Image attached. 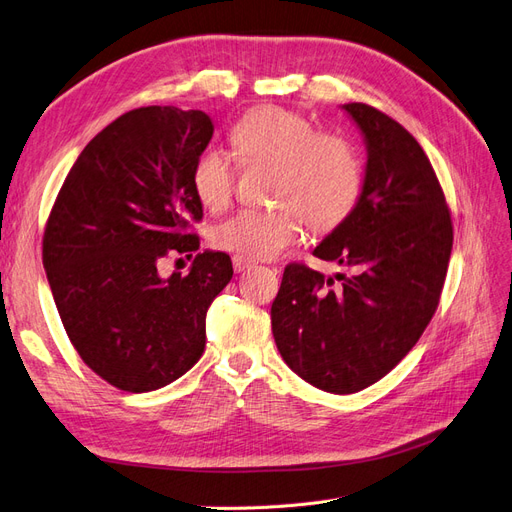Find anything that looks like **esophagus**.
<instances>
[{
    "instance_id": "obj_1",
    "label": "esophagus",
    "mask_w": 512,
    "mask_h": 512,
    "mask_svg": "<svg viewBox=\"0 0 512 512\" xmlns=\"http://www.w3.org/2000/svg\"><path fill=\"white\" fill-rule=\"evenodd\" d=\"M250 267H254L252 260H247L243 256H232V269H235L237 273H243V271H247Z\"/></svg>"
}]
</instances>
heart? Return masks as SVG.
I'll return each mask as SVG.
<instances>
[{"label":"heart","mask_w":512,"mask_h":512,"mask_svg":"<svg viewBox=\"0 0 512 512\" xmlns=\"http://www.w3.org/2000/svg\"><path fill=\"white\" fill-rule=\"evenodd\" d=\"M232 145L245 162L275 166L273 211L241 209L215 226L218 250L247 260L273 258L303 232V218L314 230H329L354 209L363 168L352 145L335 134L316 132L307 117L282 106L247 113L232 128ZM200 205L222 211L232 196L235 166L220 147H205L192 170Z\"/></svg>","instance_id":"heart-1"}]
</instances>
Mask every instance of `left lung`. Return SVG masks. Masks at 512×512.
Segmentation results:
<instances>
[{"mask_svg":"<svg viewBox=\"0 0 512 512\" xmlns=\"http://www.w3.org/2000/svg\"><path fill=\"white\" fill-rule=\"evenodd\" d=\"M359 128L367 162L359 200L314 256L352 269L324 277L288 265L271 305L286 365L305 382L348 395L404 359L436 312L453 250V224L416 138L374 106H339ZM343 284L328 286L334 280Z\"/></svg>","mask_w":512,"mask_h":512,"instance_id":"left-lung-1","label":"left lung"}]
</instances>
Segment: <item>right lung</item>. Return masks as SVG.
Here are the masks:
<instances>
[{"instance_id":"add662e5","label":"right lung","mask_w":512,"mask_h":512,"mask_svg":"<svg viewBox=\"0 0 512 512\" xmlns=\"http://www.w3.org/2000/svg\"><path fill=\"white\" fill-rule=\"evenodd\" d=\"M213 136L203 111L143 106L91 141L61 185L42 241L57 312L81 359L121 391L175 382L203 356L205 320L232 277L205 250L188 276L162 278L170 251H198L192 170Z\"/></svg>"}]
</instances>
